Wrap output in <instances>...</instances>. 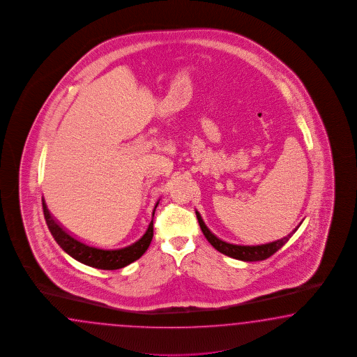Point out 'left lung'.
Wrapping results in <instances>:
<instances>
[{
    "instance_id": "left-lung-1",
    "label": "left lung",
    "mask_w": 357,
    "mask_h": 357,
    "mask_svg": "<svg viewBox=\"0 0 357 357\" xmlns=\"http://www.w3.org/2000/svg\"><path fill=\"white\" fill-rule=\"evenodd\" d=\"M195 213H197V219H198V222H199L202 231H203L204 237L207 238V241L210 242L211 245L215 247L221 254L230 256V257H233V259L242 260V261H259V260L268 259L269 256L273 255L281 247L284 246V243L291 238L294 233L301 227V225H298L289 236L281 238V239H277V241L271 242V243L259 245V246H241V245L227 243V242H224V241H221L220 238L216 237V236L211 231L210 229L206 227V224H204V221L202 220L199 212L195 211Z\"/></svg>"
}]
</instances>
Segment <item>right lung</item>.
<instances>
[{
    "instance_id": "add662e5",
    "label": "right lung",
    "mask_w": 357,
    "mask_h": 357,
    "mask_svg": "<svg viewBox=\"0 0 357 357\" xmlns=\"http://www.w3.org/2000/svg\"><path fill=\"white\" fill-rule=\"evenodd\" d=\"M158 204L159 202H156L155 207L153 211V218H154ZM43 210H44L47 228L50 230L52 236L54 237L55 242L62 247L64 252L73 256L75 260L80 261L82 264L89 265L97 269L114 271V269L124 268L130 263L136 261L145 254L154 236V228H153L154 222L151 220L145 234L129 246L120 247V248H98V247L89 246L86 243H82L80 241L75 239L73 236L66 233L63 229L58 225V222L53 219V216L47 210L44 198H43Z\"/></svg>"
}]
</instances>
